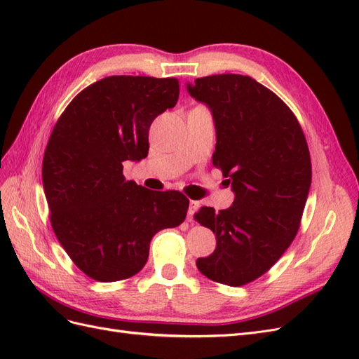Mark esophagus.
<instances>
[{"mask_svg":"<svg viewBox=\"0 0 359 359\" xmlns=\"http://www.w3.org/2000/svg\"><path fill=\"white\" fill-rule=\"evenodd\" d=\"M198 206H199L198 201H190L189 211H187V222H193V215H194V211L198 210Z\"/></svg>","mask_w":359,"mask_h":359,"instance_id":"1","label":"esophagus"}]
</instances>
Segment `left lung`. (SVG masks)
Returning <instances> with one entry per match:
<instances>
[{"mask_svg":"<svg viewBox=\"0 0 359 359\" xmlns=\"http://www.w3.org/2000/svg\"><path fill=\"white\" fill-rule=\"evenodd\" d=\"M187 91L212 114V163L235 193L227 210L202 206L194 215L217 241L196 266L217 283L243 286L265 274L299 229L311 184L309 147L289 107L250 76H206L187 82Z\"/></svg>","mask_w":359,"mask_h":359,"instance_id":"1","label":"left lung"}]
</instances>
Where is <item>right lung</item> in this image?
<instances>
[{"instance_id": "add662e5", "label": "right lung", "mask_w": 359, "mask_h": 359, "mask_svg": "<svg viewBox=\"0 0 359 359\" xmlns=\"http://www.w3.org/2000/svg\"><path fill=\"white\" fill-rule=\"evenodd\" d=\"M175 78L109 76L74 97L52 130L43 157L50 223L83 273L109 283L137 274L149 243L186 219L180 191L126 181L124 161L148 154L151 123L178 102Z\"/></svg>"}]
</instances>
